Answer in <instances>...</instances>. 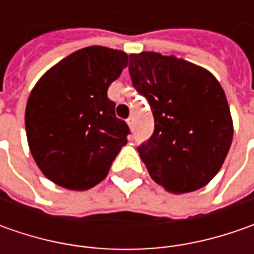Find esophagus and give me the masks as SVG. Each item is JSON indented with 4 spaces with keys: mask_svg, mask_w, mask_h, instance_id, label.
<instances>
[{
    "mask_svg": "<svg viewBox=\"0 0 254 254\" xmlns=\"http://www.w3.org/2000/svg\"><path fill=\"white\" fill-rule=\"evenodd\" d=\"M127 124H128L130 128H132V127H134V119H132V117H128V119H127Z\"/></svg>",
    "mask_w": 254,
    "mask_h": 254,
    "instance_id": "obj_1",
    "label": "esophagus"
}]
</instances>
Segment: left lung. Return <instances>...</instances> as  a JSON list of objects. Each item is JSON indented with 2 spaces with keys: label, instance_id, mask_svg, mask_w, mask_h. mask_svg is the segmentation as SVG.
<instances>
[{
  "label": "left lung",
  "instance_id": "left-lung-1",
  "mask_svg": "<svg viewBox=\"0 0 254 254\" xmlns=\"http://www.w3.org/2000/svg\"><path fill=\"white\" fill-rule=\"evenodd\" d=\"M128 70L154 116L151 138L138 147L152 180L172 193L209 184L233 138L229 104L216 77L198 64L157 52L131 54Z\"/></svg>",
  "mask_w": 254,
  "mask_h": 254
}]
</instances>
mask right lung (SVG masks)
I'll use <instances>...</instances> for the list:
<instances>
[{"label": "right lung", "instance_id": "right-lung-1", "mask_svg": "<svg viewBox=\"0 0 254 254\" xmlns=\"http://www.w3.org/2000/svg\"><path fill=\"white\" fill-rule=\"evenodd\" d=\"M128 55L106 46L79 49L36 82L25 109L31 154L45 177L70 190L102 182L130 128L116 117L109 86Z\"/></svg>", "mask_w": 254, "mask_h": 254}]
</instances>
